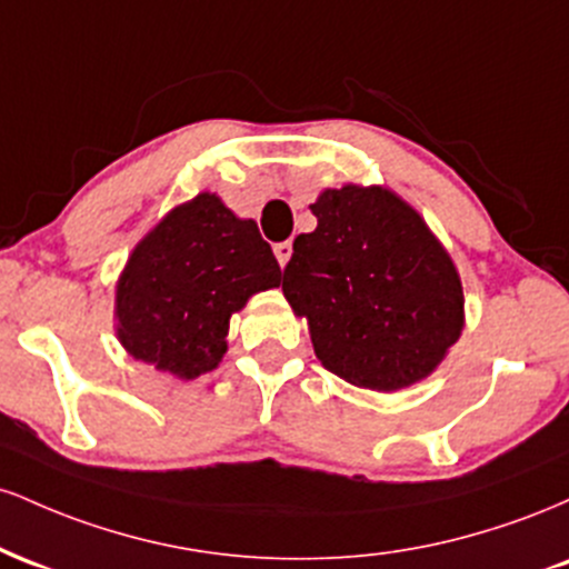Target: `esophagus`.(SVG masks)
I'll return each mask as SVG.
<instances>
[{"label": "esophagus", "instance_id": "esophagus-1", "mask_svg": "<svg viewBox=\"0 0 569 569\" xmlns=\"http://www.w3.org/2000/svg\"><path fill=\"white\" fill-rule=\"evenodd\" d=\"M291 251H293V248H291L289 240H286V243H276V259H278L280 267H286V262H289Z\"/></svg>", "mask_w": 569, "mask_h": 569}]
</instances>
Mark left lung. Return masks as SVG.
Wrapping results in <instances>:
<instances>
[{"label": "left lung", "instance_id": "left-lung-1", "mask_svg": "<svg viewBox=\"0 0 569 569\" xmlns=\"http://www.w3.org/2000/svg\"><path fill=\"white\" fill-rule=\"evenodd\" d=\"M310 211L318 227L293 240L283 293L318 361L382 393L428 377L462 331L449 253L388 189H326Z\"/></svg>", "mask_w": 569, "mask_h": 569}]
</instances>
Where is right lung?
I'll return each mask as SVG.
<instances>
[{
  "label": "right lung",
  "instance_id": "right-lung-1",
  "mask_svg": "<svg viewBox=\"0 0 569 569\" xmlns=\"http://www.w3.org/2000/svg\"><path fill=\"white\" fill-rule=\"evenodd\" d=\"M272 286L280 267L257 221L202 192L130 253L117 283V337L139 361L192 380L217 369L232 312Z\"/></svg>",
  "mask_w": 569,
  "mask_h": 569
}]
</instances>
